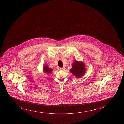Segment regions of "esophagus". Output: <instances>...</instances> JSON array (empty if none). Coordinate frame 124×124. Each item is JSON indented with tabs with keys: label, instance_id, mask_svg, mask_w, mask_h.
<instances>
[{
	"label": "esophagus",
	"instance_id": "esophagus-1",
	"mask_svg": "<svg viewBox=\"0 0 124 124\" xmlns=\"http://www.w3.org/2000/svg\"><path fill=\"white\" fill-rule=\"evenodd\" d=\"M60 70H65V68H60Z\"/></svg>",
	"mask_w": 124,
	"mask_h": 124
}]
</instances>
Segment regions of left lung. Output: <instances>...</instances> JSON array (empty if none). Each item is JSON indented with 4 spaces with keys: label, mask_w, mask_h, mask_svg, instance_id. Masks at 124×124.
<instances>
[{
    "label": "left lung",
    "mask_w": 124,
    "mask_h": 124,
    "mask_svg": "<svg viewBox=\"0 0 124 124\" xmlns=\"http://www.w3.org/2000/svg\"><path fill=\"white\" fill-rule=\"evenodd\" d=\"M85 67V64L83 62L76 61L74 62L72 67L70 70V71L77 78H80L82 76L86 71Z\"/></svg>",
    "instance_id": "8db88e82"
}]
</instances>
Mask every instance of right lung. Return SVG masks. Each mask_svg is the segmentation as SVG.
I'll return each instance as SVG.
<instances>
[{
  "label": "right lung",
  "mask_w": 124,
  "mask_h": 124,
  "mask_svg": "<svg viewBox=\"0 0 124 124\" xmlns=\"http://www.w3.org/2000/svg\"><path fill=\"white\" fill-rule=\"evenodd\" d=\"M43 70L44 71L45 73H50L53 71L52 69H51L50 68H48V66H47L46 65H45L44 67L43 68Z\"/></svg>",
  "instance_id": "1"
}]
</instances>
